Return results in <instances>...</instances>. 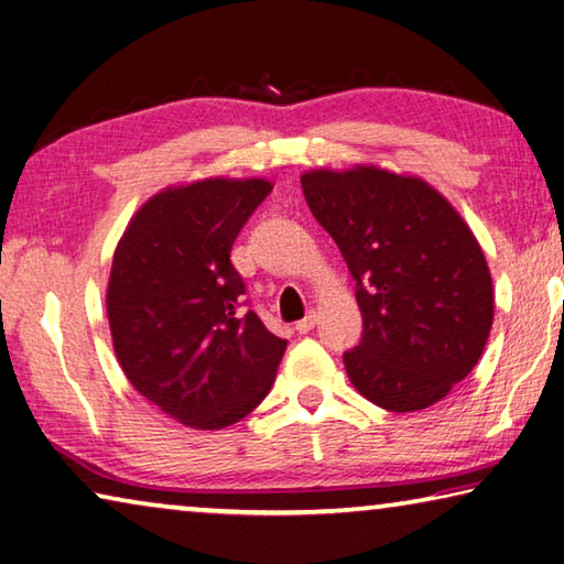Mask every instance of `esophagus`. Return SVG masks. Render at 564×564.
Returning <instances> with one entry per match:
<instances>
[{
  "label": "esophagus",
  "mask_w": 564,
  "mask_h": 564,
  "mask_svg": "<svg viewBox=\"0 0 564 564\" xmlns=\"http://www.w3.org/2000/svg\"><path fill=\"white\" fill-rule=\"evenodd\" d=\"M316 323H318V313L311 311L308 316L295 323V330H299V333H308V330H313V326H316Z\"/></svg>",
  "instance_id": "obj_1"
}]
</instances>
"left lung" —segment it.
Masks as SVG:
<instances>
[{"instance_id":"1","label":"left lung","mask_w":564,"mask_h":564,"mask_svg":"<svg viewBox=\"0 0 564 564\" xmlns=\"http://www.w3.org/2000/svg\"><path fill=\"white\" fill-rule=\"evenodd\" d=\"M301 186L356 279L350 383L390 413L435 405L477 366L492 328V275L470 226L425 178L376 164L305 171Z\"/></svg>"}]
</instances>
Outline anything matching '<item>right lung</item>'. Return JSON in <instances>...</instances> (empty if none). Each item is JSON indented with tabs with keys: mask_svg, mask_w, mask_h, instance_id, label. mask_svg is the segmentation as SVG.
Wrapping results in <instances>:
<instances>
[{
	"mask_svg": "<svg viewBox=\"0 0 564 564\" xmlns=\"http://www.w3.org/2000/svg\"><path fill=\"white\" fill-rule=\"evenodd\" d=\"M273 184L212 176L141 204L113 251L107 316L129 383L196 431L238 423L269 395L283 338L243 313L231 246Z\"/></svg>",
	"mask_w": 564,
	"mask_h": 564,
	"instance_id": "obj_1",
	"label": "right lung"
}]
</instances>
